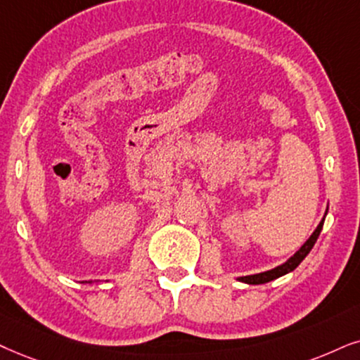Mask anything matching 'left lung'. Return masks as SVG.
Wrapping results in <instances>:
<instances>
[{
  "label": "left lung",
  "instance_id": "obj_1",
  "mask_svg": "<svg viewBox=\"0 0 360 360\" xmlns=\"http://www.w3.org/2000/svg\"><path fill=\"white\" fill-rule=\"evenodd\" d=\"M322 226H324V219L319 222V226H317V229L314 231L311 238H309L306 243H304L302 248L299 249V251L295 252L294 256L290 257L288 262H284V264H282V266H277V267H274V269H271V271L261 272V274L239 277V281L248 282V284H266V282L274 281V279H277V277H281V276L288 274V272H290V271H294L295 267H297L299 264L304 261V257H306L307 254L311 252V249L314 248V244H316L317 238H319V234H321V231H322Z\"/></svg>",
  "mask_w": 360,
  "mask_h": 360
}]
</instances>
